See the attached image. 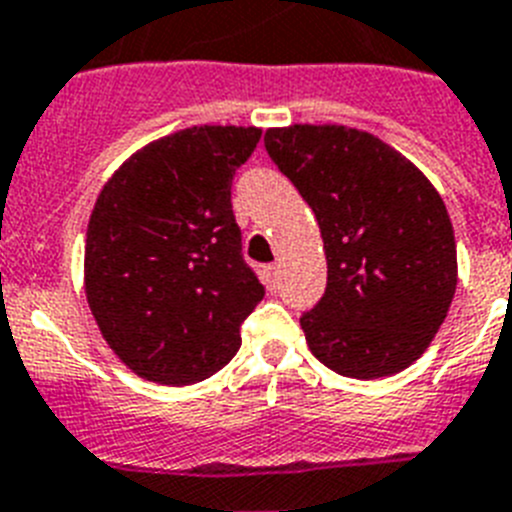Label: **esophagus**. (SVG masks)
<instances>
[{
    "instance_id": "obj_1",
    "label": "esophagus",
    "mask_w": 512,
    "mask_h": 512,
    "mask_svg": "<svg viewBox=\"0 0 512 512\" xmlns=\"http://www.w3.org/2000/svg\"><path fill=\"white\" fill-rule=\"evenodd\" d=\"M277 272H280V266L277 264H269L264 269V282H266V287H277Z\"/></svg>"
}]
</instances>
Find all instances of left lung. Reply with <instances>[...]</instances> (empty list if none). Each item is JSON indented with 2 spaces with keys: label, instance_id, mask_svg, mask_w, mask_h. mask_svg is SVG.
I'll return each mask as SVG.
<instances>
[{
  "label": "left lung",
  "instance_id": "left-lung-1",
  "mask_svg": "<svg viewBox=\"0 0 512 512\" xmlns=\"http://www.w3.org/2000/svg\"><path fill=\"white\" fill-rule=\"evenodd\" d=\"M264 146L322 230L327 287L301 316L311 353L350 379L411 366L458 285L453 225L434 185L387 143L345 125L266 130Z\"/></svg>",
  "mask_w": 512,
  "mask_h": 512
}]
</instances>
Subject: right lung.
Returning a JSON list of instances; mask_svg holds the SVG:
<instances>
[{"instance_id": "obj_1", "label": "right lung", "mask_w": 512, "mask_h": 512, "mask_svg": "<svg viewBox=\"0 0 512 512\" xmlns=\"http://www.w3.org/2000/svg\"><path fill=\"white\" fill-rule=\"evenodd\" d=\"M259 138V128H185L130 156L96 198L88 306L135 374L201 382L238 353L264 285L243 259L232 177Z\"/></svg>"}]
</instances>
